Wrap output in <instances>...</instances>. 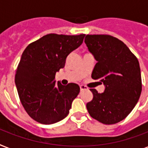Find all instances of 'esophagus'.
<instances>
[{"mask_svg": "<svg viewBox=\"0 0 148 148\" xmlns=\"http://www.w3.org/2000/svg\"><path fill=\"white\" fill-rule=\"evenodd\" d=\"M80 89L81 90H88V88L84 85H80Z\"/></svg>", "mask_w": 148, "mask_h": 148, "instance_id": "1", "label": "esophagus"}]
</instances>
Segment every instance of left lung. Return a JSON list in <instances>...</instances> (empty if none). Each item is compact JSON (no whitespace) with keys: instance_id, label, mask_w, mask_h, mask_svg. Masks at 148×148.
<instances>
[{"instance_id":"8db88e82","label":"left lung","mask_w":148,"mask_h":148,"mask_svg":"<svg viewBox=\"0 0 148 148\" xmlns=\"http://www.w3.org/2000/svg\"><path fill=\"white\" fill-rule=\"evenodd\" d=\"M87 47L97 60L91 77L105 86L103 93L90 89L87 103L90 117L104 124L124 120L138 103L142 90L138 58L119 39L108 34L88 35Z\"/></svg>"}]
</instances>
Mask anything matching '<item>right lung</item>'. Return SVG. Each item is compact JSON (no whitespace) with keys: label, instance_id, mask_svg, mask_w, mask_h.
I'll use <instances>...</instances> for the list:
<instances>
[{"label":"right lung","instance_id":"right-lung-1","mask_svg":"<svg viewBox=\"0 0 148 148\" xmlns=\"http://www.w3.org/2000/svg\"><path fill=\"white\" fill-rule=\"evenodd\" d=\"M84 36L49 34L30 44L22 53L15 84L22 105L36 121L54 124L69 114L80 87L74 83L57 84L55 74L64 67L69 53L83 43Z\"/></svg>","mask_w":148,"mask_h":148}]
</instances>
